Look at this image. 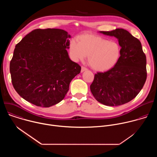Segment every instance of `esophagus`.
I'll return each mask as SVG.
<instances>
[{"label":"esophagus","instance_id":"34e87169","mask_svg":"<svg viewBox=\"0 0 157 157\" xmlns=\"http://www.w3.org/2000/svg\"><path fill=\"white\" fill-rule=\"evenodd\" d=\"M87 69L86 68V67H84V66H81V72H83V71H86Z\"/></svg>","mask_w":157,"mask_h":157}]
</instances>
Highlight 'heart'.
I'll list each match as a JSON object with an SVG mask.
<instances>
[{"label":"heart","mask_w":157,"mask_h":157,"mask_svg":"<svg viewBox=\"0 0 157 157\" xmlns=\"http://www.w3.org/2000/svg\"><path fill=\"white\" fill-rule=\"evenodd\" d=\"M78 42L71 40L70 52L75 60L88 56V63L98 71H105L114 67L120 59L121 47L116 41H110L102 37L84 35L78 38Z\"/></svg>","instance_id":"heart-1"}]
</instances>
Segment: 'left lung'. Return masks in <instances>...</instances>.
Here are the masks:
<instances>
[{
    "mask_svg": "<svg viewBox=\"0 0 157 157\" xmlns=\"http://www.w3.org/2000/svg\"><path fill=\"white\" fill-rule=\"evenodd\" d=\"M100 32L118 39L121 55L113 68L95 74L90 86L91 91L95 99L104 105H122L135 98L146 81V56L140 41L127 30L116 29Z\"/></svg>",
    "mask_w": 157,
    "mask_h": 157,
    "instance_id": "8db88e82",
    "label": "left lung"
}]
</instances>
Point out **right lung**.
I'll return each instance as SVG.
<instances>
[{
	"instance_id": "add662e5",
	"label": "right lung",
	"mask_w": 157,
	"mask_h": 157,
	"mask_svg": "<svg viewBox=\"0 0 157 157\" xmlns=\"http://www.w3.org/2000/svg\"><path fill=\"white\" fill-rule=\"evenodd\" d=\"M71 36L58 29H35L16 44L10 63L13 86L27 101L49 107L61 101L81 66L66 49Z\"/></svg>"
}]
</instances>
